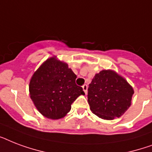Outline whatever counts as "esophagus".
I'll return each instance as SVG.
<instances>
[{
    "mask_svg": "<svg viewBox=\"0 0 152 152\" xmlns=\"http://www.w3.org/2000/svg\"><path fill=\"white\" fill-rule=\"evenodd\" d=\"M82 88H83V91L85 92V94H87V92H88V85H87V84H83V85L82 86Z\"/></svg>",
    "mask_w": 152,
    "mask_h": 152,
    "instance_id": "1",
    "label": "esophagus"
}]
</instances>
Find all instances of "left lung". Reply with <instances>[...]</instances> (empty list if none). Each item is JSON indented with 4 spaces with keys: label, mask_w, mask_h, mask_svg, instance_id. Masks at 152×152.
<instances>
[{
    "label": "left lung",
    "mask_w": 152,
    "mask_h": 152,
    "mask_svg": "<svg viewBox=\"0 0 152 152\" xmlns=\"http://www.w3.org/2000/svg\"><path fill=\"white\" fill-rule=\"evenodd\" d=\"M91 110L104 120L120 118L131 105L134 91L130 84L112 70L95 74L88 89Z\"/></svg>",
    "instance_id": "obj_1"
}]
</instances>
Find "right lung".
I'll use <instances>...</instances> for the list:
<instances>
[{
	"label": "right lung",
	"mask_w": 152,
	"mask_h": 152,
	"mask_svg": "<svg viewBox=\"0 0 152 152\" xmlns=\"http://www.w3.org/2000/svg\"><path fill=\"white\" fill-rule=\"evenodd\" d=\"M76 74L64 62L50 57L32 76L29 84L31 99L37 110L47 118H64L83 88L76 84Z\"/></svg>",
	"instance_id": "obj_1"
}]
</instances>
